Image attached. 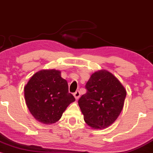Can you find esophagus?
<instances>
[{
  "label": "esophagus",
  "instance_id": "obj_1",
  "mask_svg": "<svg viewBox=\"0 0 153 153\" xmlns=\"http://www.w3.org/2000/svg\"><path fill=\"white\" fill-rule=\"evenodd\" d=\"M80 93L78 91H77L76 92L74 93V94H73V96H74L75 99L77 100V99H79V97H80Z\"/></svg>",
  "mask_w": 153,
  "mask_h": 153
}]
</instances>
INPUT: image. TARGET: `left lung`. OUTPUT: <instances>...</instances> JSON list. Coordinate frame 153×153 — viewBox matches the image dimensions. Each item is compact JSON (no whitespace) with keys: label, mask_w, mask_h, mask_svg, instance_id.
<instances>
[{"label":"left lung","mask_w":153,"mask_h":153,"mask_svg":"<svg viewBox=\"0 0 153 153\" xmlns=\"http://www.w3.org/2000/svg\"><path fill=\"white\" fill-rule=\"evenodd\" d=\"M85 88L86 94L78 100L84 121L94 129H106L120 114L127 91L118 78L106 70L93 73Z\"/></svg>","instance_id":"8db88e82"}]
</instances>
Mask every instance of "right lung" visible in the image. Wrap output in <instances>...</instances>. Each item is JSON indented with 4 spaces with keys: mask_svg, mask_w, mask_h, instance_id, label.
Here are the masks:
<instances>
[{
    "mask_svg": "<svg viewBox=\"0 0 153 153\" xmlns=\"http://www.w3.org/2000/svg\"><path fill=\"white\" fill-rule=\"evenodd\" d=\"M26 106L34 118L45 124L57 122L74 96L68 92V84L58 70L36 72L24 86Z\"/></svg>",
    "mask_w": 153,
    "mask_h": 153,
    "instance_id": "obj_1",
    "label": "right lung"
}]
</instances>
